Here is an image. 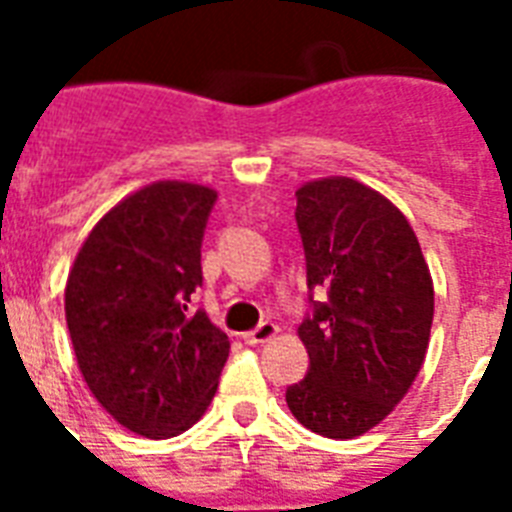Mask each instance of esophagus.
Here are the masks:
<instances>
[{"label": "esophagus", "mask_w": 512, "mask_h": 512, "mask_svg": "<svg viewBox=\"0 0 512 512\" xmlns=\"http://www.w3.org/2000/svg\"><path fill=\"white\" fill-rule=\"evenodd\" d=\"M276 335H279V327H276L273 321H263L260 327L252 329V332H247V335H244V340H247L249 345H263V342L273 340Z\"/></svg>", "instance_id": "34e87169"}]
</instances>
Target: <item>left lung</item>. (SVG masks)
<instances>
[{"mask_svg":"<svg viewBox=\"0 0 512 512\" xmlns=\"http://www.w3.org/2000/svg\"><path fill=\"white\" fill-rule=\"evenodd\" d=\"M308 287L327 292L297 327L311 369L287 390L313 433L356 438L380 425L420 374L433 324V279L404 212L353 177L297 188Z\"/></svg>","mask_w":512,"mask_h":512,"instance_id":"8db88e82","label":"left lung"}]
</instances>
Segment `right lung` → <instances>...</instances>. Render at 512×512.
<instances>
[{"label": "right lung", "mask_w": 512, "mask_h": 512, "mask_svg": "<svg viewBox=\"0 0 512 512\" xmlns=\"http://www.w3.org/2000/svg\"><path fill=\"white\" fill-rule=\"evenodd\" d=\"M217 191L156 180L100 217L68 271L66 324L98 404L132 433L172 438L199 422L231 342L188 311Z\"/></svg>", "instance_id": "1"}]
</instances>
